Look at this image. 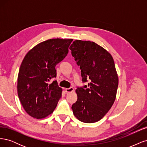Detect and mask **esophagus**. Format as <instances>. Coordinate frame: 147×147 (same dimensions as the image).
I'll return each instance as SVG.
<instances>
[{
	"label": "esophagus",
	"mask_w": 147,
	"mask_h": 147,
	"mask_svg": "<svg viewBox=\"0 0 147 147\" xmlns=\"http://www.w3.org/2000/svg\"><path fill=\"white\" fill-rule=\"evenodd\" d=\"M74 91V89L72 87H70L69 88H66L65 89V92H67V93H70V92H72Z\"/></svg>",
	"instance_id": "obj_1"
}]
</instances>
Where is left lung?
<instances>
[{
    "label": "left lung",
    "mask_w": 147,
    "mask_h": 147,
    "mask_svg": "<svg viewBox=\"0 0 147 147\" xmlns=\"http://www.w3.org/2000/svg\"><path fill=\"white\" fill-rule=\"evenodd\" d=\"M69 49L81 69L82 82H90L75 91L77 100L72 106L74 115L83 123L97 122L116 99L118 77L113 59L104 48L91 41L77 40Z\"/></svg>",
    "instance_id": "1"
}]
</instances>
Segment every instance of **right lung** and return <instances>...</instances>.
Returning a JSON list of instances; mask_svg holds the SVG:
<instances>
[{
  "instance_id": "1",
  "label": "right lung",
  "mask_w": 147,
  "mask_h": 147,
  "mask_svg": "<svg viewBox=\"0 0 147 147\" xmlns=\"http://www.w3.org/2000/svg\"><path fill=\"white\" fill-rule=\"evenodd\" d=\"M72 39L53 38L38 43L26 55L18 76V95L28 115L42 119L51 114L62 95L55 67L69 52Z\"/></svg>"
}]
</instances>
